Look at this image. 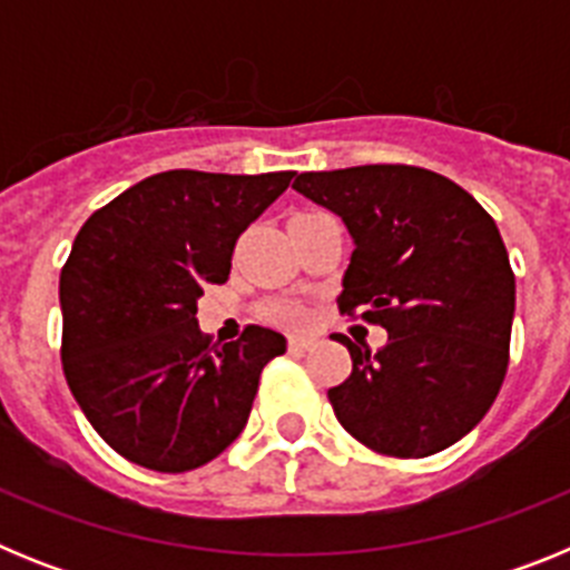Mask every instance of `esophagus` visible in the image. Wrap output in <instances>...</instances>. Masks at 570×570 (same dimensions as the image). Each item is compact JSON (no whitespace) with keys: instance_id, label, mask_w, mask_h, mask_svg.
<instances>
[{"instance_id":"esophagus-1","label":"esophagus","mask_w":570,"mask_h":570,"mask_svg":"<svg viewBox=\"0 0 570 570\" xmlns=\"http://www.w3.org/2000/svg\"><path fill=\"white\" fill-rule=\"evenodd\" d=\"M288 347L294 351V354H305V351L314 347V340H311V336H291Z\"/></svg>"}]
</instances>
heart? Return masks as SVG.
Masks as SVG:
<instances>
[{
  "label": "heart",
  "mask_w": 570,
  "mask_h": 570,
  "mask_svg": "<svg viewBox=\"0 0 570 570\" xmlns=\"http://www.w3.org/2000/svg\"><path fill=\"white\" fill-rule=\"evenodd\" d=\"M271 316H274L279 325H288V328H299L302 322H305V311H302L296 302H279V305H274Z\"/></svg>",
  "instance_id": "1"
}]
</instances>
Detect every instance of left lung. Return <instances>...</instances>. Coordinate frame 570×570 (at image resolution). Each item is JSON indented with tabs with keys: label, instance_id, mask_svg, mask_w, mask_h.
Returning <instances> with one entry per match:
<instances>
[{
	"label": "left lung",
	"instance_id": "1",
	"mask_svg": "<svg viewBox=\"0 0 570 570\" xmlns=\"http://www.w3.org/2000/svg\"><path fill=\"white\" fill-rule=\"evenodd\" d=\"M294 190L354 239L340 308L387 331L380 351L340 340L354 360L328 391L340 425L391 456L454 445L505 380L517 285L497 223L448 176L414 165L308 170Z\"/></svg>",
	"mask_w": 570,
	"mask_h": 570
}]
</instances>
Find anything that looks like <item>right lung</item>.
<instances>
[{
	"instance_id": "add662e5",
	"label": "right lung",
	"mask_w": 570,
	"mask_h": 570,
	"mask_svg": "<svg viewBox=\"0 0 570 570\" xmlns=\"http://www.w3.org/2000/svg\"><path fill=\"white\" fill-rule=\"evenodd\" d=\"M294 170L259 176L165 170L90 216L62 276V365L70 394L116 454L163 473L219 456L248 422L279 331L203 336L196 302L223 285L239 234Z\"/></svg>"
}]
</instances>
